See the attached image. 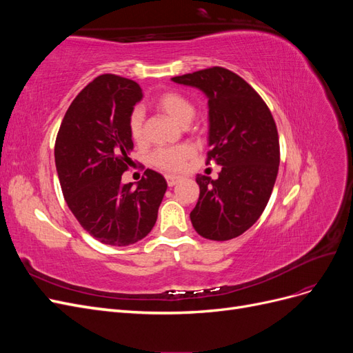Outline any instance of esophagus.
<instances>
[{
    "mask_svg": "<svg viewBox=\"0 0 353 353\" xmlns=\"http://www.w3.org/2000/svg\"><path fill=\"white\" fill-rule=\"evenodd\" d=\"M179 179H181V178L176 176V175H166V183H168L169 187H174L175 184H178Z\"/></svg>",
    "mask_w": 353,
    "mask_h": 353,
    "instance_id": "34e87169",
    "label": "esophagus"
}]
</instances>
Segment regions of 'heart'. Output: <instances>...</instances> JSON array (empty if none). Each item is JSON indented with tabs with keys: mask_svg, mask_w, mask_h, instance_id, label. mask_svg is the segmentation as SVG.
Here are the masks:
<instances>
[{
	"mask_svg": "<svg viewBox=\"0 0 353 353\" xmlns=\"http://www.w3.org/2000/svg\"><path fill=\"white\" fill-rule=\"evenodd\" d=\"M156 108L170 117L181 126H187L194 117L196 109L183 94L165 92L156 100ZM143 122L144 114L141 110H134L130 119V131L135 141L143 138ZM194 156V148L190 145H178L169 148H159L152 156L153 163L165 170H181L184 169L188 160Z\"/></svg>",
	"mask_w": 353,
	"mask_h": 353,
	"instance_id": "1",
	"label": "heart"
}]
</instances>
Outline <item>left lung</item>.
Instances as JSON below:
<instances>
[{"label":"left lung","mask_w":353,"mask_h":353,"mask_svg":"<svg viewBox=\"0 0 353 353\" xmlns=\"http://www.w3.org/2000/svg\"><path fill=\"white\" fill-rule=\"evenodd\" d=\"M174 82L208 97L210 160L222 166L218 179L197 175L200 196L190 219L201 237L236 239L259 219L279 174V132L268 105L234 72L209 68Z\"/></svg>","instance_id":"1"}]
</instances>
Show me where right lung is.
<instances>
[{
  "mask_svg": "<svg viewBox=\"0 0 353 353\" xmlns=\"http://www.w3.org/2000/svg\"><path fill=\"white\" fill-rule=\"evenodd\" d=\"M141 99L137 82L100 74L69 105L54 147L70 212L95 240L116 248L140 241L152 231L168 188L166 179L152 169L137 188L122 184L134 148L130 119Z\"/></svg>",
  "mask_w": 353,
  "mask_h": 353,
  "instance_id": "right-lung-1",
  "label": "right lung"
}]
</instances>
